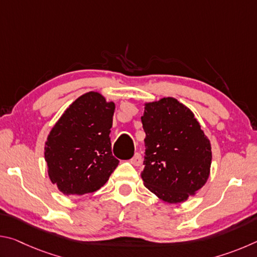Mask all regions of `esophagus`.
Returning a JSON list of instances; mask_svg holds the SVG:
<instances>
[{
    "label": "esophagus",
    "mask_w": 257,
    "mask_h": 257,
    "mask_svg": "<svg viewBox=\"0 0 257 257\" xmlns=\"http://www.w3.org/2000/svg\"><path fill=\"white\" fill-rule=\"evenodd\" d=\"M130 163L136 165V167L141 165L142 164V155H141V153H138V152H137V153H135L133 158L130 159Z\"/></svg>",
    "instance_id": "34e87169"
}]
</instances>
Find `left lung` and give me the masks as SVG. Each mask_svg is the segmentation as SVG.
I'll list each match as a JSON object with an SVG mask.
<instances>
[{"label": "left lung", "instance_id": "1", "mask_svg": "<svg viewBox=\"0 0 257 257\" xmlns=\"http://www.w3.org/2000/svg\"><path fill=\"white\" fill-rule=\"evenodd\" d=\"M142 123L146 137L145 187L168 203H180L205 185L211 144L194 113L176 98L147 103Z\"/></svg>", "mask_w": 257, "mask_h": 257}]
</instances>
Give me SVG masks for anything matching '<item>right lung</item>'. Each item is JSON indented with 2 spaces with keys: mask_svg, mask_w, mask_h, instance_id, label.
Returning a JSON list of instances; mask_svg holds the SVG:
<instances>
[{
  "mask_svg": "<svg viewBox=\"0 0 257 257\" xmlns=\"http://www.w3.org/2000/svg\"><path fill=\"white\" fill-rule=\"evenodd\" d=\"M114 107L101 94L86 93L52 128L45 143V161L52 184L64 195L94 193L118 167L110 139Z\"/></svg>",
  "mask_w": 257,
  "mask_h": 257,
  "instance_id": "add662e5",
  "label": "right lung"
}]
</instances>
